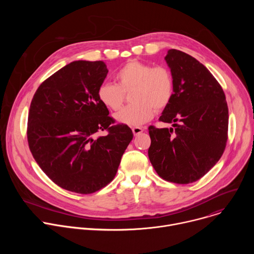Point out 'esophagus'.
I'll use <instances>...</instances> for the list:
<instances>
[{"mask_svg": "<svg viewBox=\"0 0 254 254\" xmlns=\"http://www.w3.org/2000/svg\"><path fill=\"white\" fill-rule=\"evenodd\" d=\"M131 129H132V132L134 135H138L139 133H141L143 131V128L139 127H133Z\"/></svg>", "mask_w": 254, "mask_h": 254, "instance_id": "34e87169", "label": "esophagus"}]
</instances>
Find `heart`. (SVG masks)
<instances>
[{"instance_id": "b5f03b06", "label": "heart", "mask_w": 254, "mask_h": 254, "mask_svg": "<svg viewBox=\"0 0 254 254\" xmlns=\"http://www.w3.org/2000/svg\"><path fill=\"white\" fill-rule=\"evenodd\" d=\"M118 84L103 82L99 85V101L112 111L121 108L125 93L131 90L129 105L115 116V119L130 127L140 126L150 121L156 112L170 104L174 96V78L165 66L131 60L123 65L116 74Z\"/></svg>"}]
</instances>
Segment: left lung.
<instances>
[{
	"instance_id": "left-lung-1",
	"label": "left lung",
	"mask_w": 254,
	"mask_h": 254,
	"mask_svg": "<svg viewBox=\"0 0 254 254\" xmlns=\"http://www.w3.org/2000/svg\"><path fill=\"white\" fill-rule=\"evenodd\" d=\"M174 78V96L160 121L173 127H149V159L169 182H196L225 150L228 106L221 85L191 55L170 49L165 57Z\"/></svg>"
}]
</instances>
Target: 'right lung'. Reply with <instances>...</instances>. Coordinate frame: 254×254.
Instances as JSON below:
<instances>
[{
    "label": "right lung",
    "mask_w": 254,
    "mask_h": 254,
    "mask_svg": "<svg viewBox=\"0 0 254 254\" xmlns=\"http://www.w3.org/2000/svg\"><path fill=\"white\" fill-rule=\"evenodd\" d=\"M107 72L103 61H73L42 82L31 101L30 151L53 182L71 192L91 194L111 183L133 136L127 125L114 126L98 99Z\"/></svg>",
    "instance_id": "obj_1"
}]
</instances>
